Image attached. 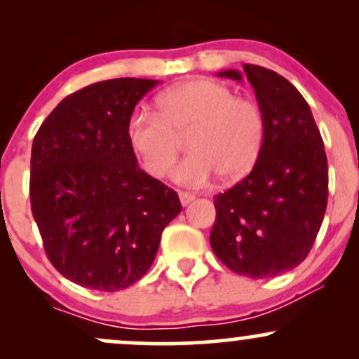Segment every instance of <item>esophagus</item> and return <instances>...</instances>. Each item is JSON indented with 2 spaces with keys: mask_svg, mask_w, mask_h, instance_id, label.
<instances>
[{
  "mask_svg": "<svg viewBox=\"0 0 359 359\" xmlns=\"http://www.w3.org/2000/svg\"><path fill=\"white\" fill-rule=\"evenodd\" d=\"M179 199H180V204L187 205V204H191L194 199H196V196L191 192H179Z\"/></svg>",
  "mask_w": 359,
  "mask_h": 359,
  "instance_id": "1",
  "label": "esophagus"
}]
</instances>
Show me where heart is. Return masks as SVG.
Segmentation results:
<instances>
[{"mask_svg":"<svg viewBox=\"0 0 359 359\" xmlns=\"http://www.w3.org/2000/svg\"><path fill=\"white\" fill-rule=\"evenodd\" d=\"M158 106L160 113L135 111L126 128L130 147L150 175H167L179 155V135L191 130L192 154L172 172L177 184L201 187L219 174L240 179L257 163L265 138L262 109L234 97L228 86L209 79L180 82L160 94Z\"/></svg>","mask_w":359,"mask_h":359,"instance_id":"1","label":"heart"}]
</instances>
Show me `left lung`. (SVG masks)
Instances as JSON below:
<instances>
[{
  "label": "left lung",
  "mask_w": 359,
  "mask_h": 359,
  "mask_svg": "<svg viewBox=\"0 0 359 359\" xmlns=\"http://www.w3.org/2000/svg\"><path fill=\"white\" fill-rule=\"evenodd\" d=\"M253 86L265 121L257 163L241 182L214 196L211 248L234 273L270 278L306 259L327 205V158L307 101L285 77L245 64L217 77Z\"/></svg>",
  "instance_id": "left-lung-1"
}]
</instances>
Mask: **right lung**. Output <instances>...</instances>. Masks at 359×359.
Returning a JSON list of instances; mask_svg holds the SVG:
<instances>
[{
	"mask_svg": "<svg viewBox=\"0 0 359 359\" xmlns=\"http://www.w3.org/2000/svg\"><path fill=\"white\" fill-rule=\"evenodd\" d=\"M158 82L90 84L62 100L34 138L32 212L52 265L81 287L116 292L138 282L182 211L128 142L135 106Z\"/></svg>",
	"mask_w": 359,
	"mask_h": 359,
	"instance_id": "right-lung-1",
	"label": "right lung"
}]
</instances>
